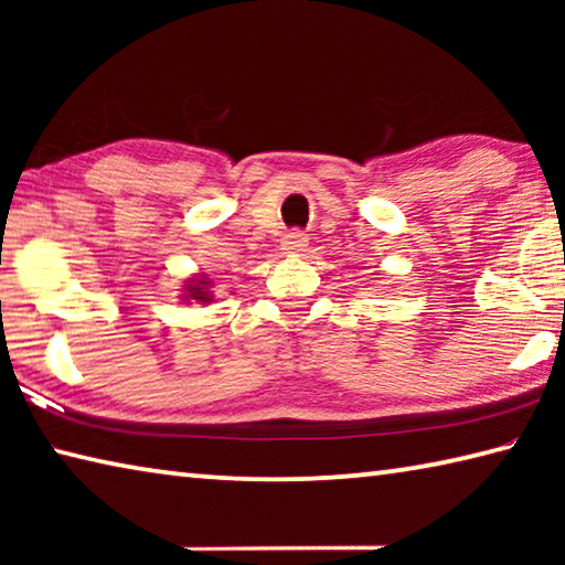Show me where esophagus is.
I'll list each match as a JSON object with an SVG mask.
<instances>
[{"label":"esophagus","instance_id":"34e87169","mask_svg":"<svg viewBox=\"0 0 565 565\" xmlns=\"http://www.w3.org/2000/svg\"><path fill=\"white\" fill-rule=\"evenodd\" d=\"M306 246H309V236H306L303 232H299V228H294V232L284 234V238H281V248H284V254H291V256H296V254L306 252Z\"/></svg>","mask_w":565,"mask_h":565}]
</instances>
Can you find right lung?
<instances>
[{"mask_svg": "<svg viewBox=\"0 0 565 565\" xmlns=\"http://www.w3.org/2000/svg\"><path fill=\"white\" fill-rule=\"evenodd\" d=\"M212 281L206 279V276H194V279L186 281V289H184V301H202V303H212L214 296H212Z\"/></svg>", "mask_w": 565, "mask_h": 565, "instance_id": "right-lung-1", "label": "right lung"}]
</instances>
